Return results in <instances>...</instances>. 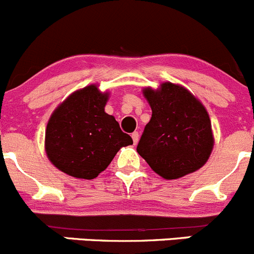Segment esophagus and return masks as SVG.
Listing matches in <instances>:
<instances>
[{"instance_id":"obj_1","label":"esophagus","mask_w":254,"mask_h":254,"mask_svg":"<svg viewBox=\"0 0 254 254\" xmlns=\"http://www.w3.org/2000/svg\"><path fill=\"white\" fill-rule=\"evenodd\" d=\"M132 139H133V143H134V144H137L138 139H139V133L133 132L132 133Z\"/></svg>"}]
</instances>
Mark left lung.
Segmentation results:
<instances>
[{
  "label": "left lung",
  "mask_w": 254,
  "mask_h": 254,
  "mask_svg": "<svg viewBox=\"0 0 254 254\" xmlns=\"http://www.w3.org/2000/svg\"><path fill=\"white\" fill-rule=\"evenodd\" d=\"M152 109L137 152L164 179L196 172L213 148L211 121L204 105L182 85L163 82L143 89Z\"/></svg>",
  "instance_id": "left-lung-1"
}]
</instances>
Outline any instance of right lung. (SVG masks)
Returning a JSON list of instances; mask_svg holds the SVG:
<instances>
[{
	"label": "right lung",
	"instance_id": "1",
	"mask_svg": "<svg viewBox=\"0 0 254 254\" xmlns=\"http://www.w3.org/2000/svg\"><path fill=\"white\" fill-rule=\"evenodd\" d=\"M109 96L97 85H89L72 92L50 116L45 152L53 165L65 174L94 179L122 147L133 144L115 117L105 112Z\"/></svg>",
	"mask_w": 254,
	"mask_h": 254
}]
</instances>
